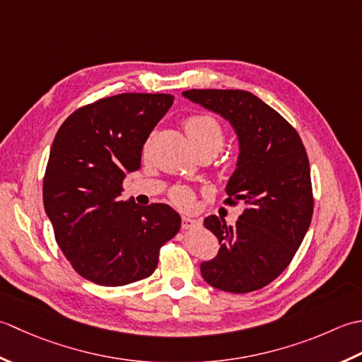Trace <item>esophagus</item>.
I'll list each match as a JSON object with an SVG mask.
<instances>
[{"label": "esophagus", "mask_w": 362, "mask_h": 362, "mask_svg": "<svg viewBox=\"0 0 362 362\" xmlns=\"http://www.w3.org/2000/svg\"><path fill=\"white\" fill-rule=\"evenodd\" d=\"M195 225H197V220H194L189 216H182V220H181L182 230H190V228H194Z\"/></svg>", "instance_id": "esophagus-1"}]
</instances>
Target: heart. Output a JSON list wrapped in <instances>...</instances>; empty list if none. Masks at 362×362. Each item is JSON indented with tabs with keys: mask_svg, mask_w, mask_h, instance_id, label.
Masks as SVG:
<instances>
[{
	"mask_svg": "<svg viewBox=\"0 0 362 362\" xmlns=\"http://www.w3.org/2000/svg\"><path fill=\"white\" fill-rule=\"evenodd\" d=\"M186 132L190 140V144L194 145L197 153L202 151H212V153H220L225 146V129L217 119H214L211 115H194L186 122ZM148 146V145H146ZM145 146V148H146ZM172 200L182 206V208H187L192 204V192L186 187H176L172 192Z\"/></svg>",
	"mask_w": 362,
	"mask_h": 362,
	"instance_id": "obj_1",
	"label": "heart"
}]
</instances>
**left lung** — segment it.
<instances>
[{
	"label": "left lung",
	"mask_w": 362,
	"mask_h": 362,
	"mask_svg": "<svg viewBox=\"0 0 362 362\" xmlns=\"http://www.w3.org/2000/svg\"><path fill=\"white\" fill-rule=\"evenodd\" d=\"M182 97L223 117L239 140L225 203H239L243 212L234 226L217 216L204 218L220 250L202 262V276L225 292L257 291L283 274L311 225L314 200L303 142L275 109L250 92L192 88Z\"/></svg>",
	"instance_id": "1"
}]
</instances>
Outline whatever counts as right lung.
Returning a JSON list of instances; mask_svg holds the SVG:
<instances>
[{
  "mask_svg": "<svg viewBox=\"0 0 362 362\" xmlns=\"http://www.w3.org/2000/svg\"><path fill=\"white\" fill-rule=\"evenodd\" d=\"M173 105L168 93H120L75 110L51 145L43 206L62 253L100 286L150 276L159 248L180 231L170 206L122 200L127 175L140 168L144 144Z\"/></svg>",
  "mask_w": 362,
  "mask_h": 362,
  "instance_id": "add662e5",
  "label": "right lung"
}]
</instances>
